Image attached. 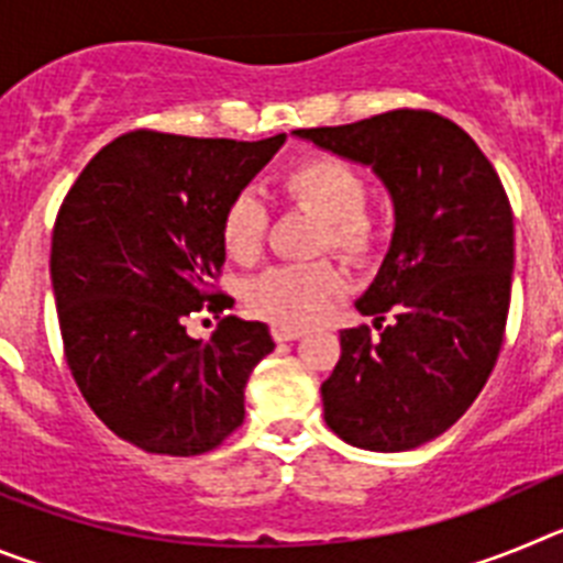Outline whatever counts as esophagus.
Masks as SVG:
<instances>
[{
	"label": "esophagus",
	"instance_id": "esophagus-1",
	"mask_svg": "<svg viewBox=\"0 0 563 563\" xmlns=\"http://www.w3.org/2000/svg\"><path fill=\"white\" fill-rule=\"evenodd\" d=\"M273 338H276L278 343L285 341H296V338H301V330L298 327H285V324H273Z\"/></svg>",
	"mask_w": 563,
	"mask_h": 563
}]
</instances>
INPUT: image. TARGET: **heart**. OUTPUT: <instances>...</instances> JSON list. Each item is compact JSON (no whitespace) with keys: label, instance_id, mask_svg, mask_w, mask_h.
Returning a JSON list of instances; mask_svg holds the SVG:
<instances>
[{"label":"heart","instance_id":"heart-1","mask_svg":"<svg viewBox=\"0 0 563 563\" xmlns=\"http://www.w3.org/2000/svg\"><path fill=\"white\" fill-rule=\"evenodd\" d=\"M278 191L290 206L321 220L318 251L332 247L352 262H363L377 251L380 228L372 220L366 202V180L355 166L332 154H312L292 163L278 177ZM267 211L256 194L242 191L222 213V245L236 262H251L265 245ZM346 287V276L335 262L278 265L247 285V307L273 324H312L327 301Z\"/></svg>","mask_w":563,"mask_h":563}]
</instances>
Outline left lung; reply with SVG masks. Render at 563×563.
Here are the masks:
<instances>
[{
    "mask_svg": "<svg viewBox=\"0 0 563 563\" xmlns=\"http://www.w3.org/2000/svg\"><path fill=\"white\" fill-rule=\"evenodd\" d=\"M296 137L369 166L395 206L389 253L355 301L380 338L341 332V357L321 383L324 420L357 449H417L465 415L499 357L514 282L507 194L471 134L426 109Z\"/></svg>",
    "mask_w": 563,
    "mask_h": 563,
    "instance_id": "obj_1",
    "label": "left lung"
}]
</instances>
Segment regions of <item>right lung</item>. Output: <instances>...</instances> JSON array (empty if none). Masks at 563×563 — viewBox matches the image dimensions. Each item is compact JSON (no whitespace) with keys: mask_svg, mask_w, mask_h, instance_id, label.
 Instances as JSON below:
<instances>
[{"mask_svg":"<svg viewBox=\"0 0 563 563\" xmlns=\"http://www.w3.org/2000/svg\"><path fill=\"white\" fill-rule=\"evenodd\" d=\"M285 141L129 132L58 208L49 278L67 366L98 420L148 454H206L245 420L271 330L228 316L197 341L186 321L233 305L208 290L225 265L222 213Z\"/></svg>","mask_w":563,"mask_h":563,"instance_id":"add662e5","label":"right lung"}]
</instances>
